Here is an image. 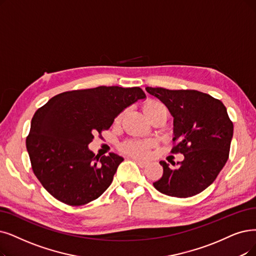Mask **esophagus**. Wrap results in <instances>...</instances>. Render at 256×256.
I'll list each match as a JSON object with an SVG mask.
<instances>
[{"mask_svg": "<svg viewBox=\"0 0 256 256\" xmlns=\"http://www.w3.org/2000/svg\"><path fill=\"white\" fill-rule=\"evenodd\" d=\"M132 160H134V162H136L138 165L140 167H142V168H144V167L147 166V162H145V160H138V158H132Z\"/></svg>", "mask_w": 256, "mask_h": 256, "instance_id": "34e87169", "label": "esophagus"}]
</instances>
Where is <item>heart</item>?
<instances>
[{"label":"heart","instance_id":"1","mask_svg":"<svg viewBox=\"0 0 256 256\" xmlns=\"http://www.w3.org/2000/svg\"><path fill=\"white\" fill-rule=\"evenodd\" d=\"M156 111H165L168 114L166 106L162 104L158 100H149L144 105L145 114H150ZM151 146L150 142H142V140H129L124 142L122 145L120 149L122 152L128 153V154L134 156H147L149 147Z\"/></svg>","mask_w":256,"mask_h":256}]
</instances>
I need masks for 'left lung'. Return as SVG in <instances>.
<instances>
[{
  "mask_svg": "<svg viewBox=\"0 0 256 256\" xmlns=\"http://www.w3.org/2000/svg\"><path fill=\"white\" fill-rule=\"evenodd\" d=\"M173 116L172 153H182L184 160L172 169L160 160L164 172L153 182L162 194L190 198L208 188L228 160L233 136V122L220 100L198 90H169L146 87ZM176 165V162H171Z\"/></svg>",
  "mask_w": 256,
  "mask_h": 256,
  "instance_id": "obj_1",
  "label": "left lung"
}]
</instances>
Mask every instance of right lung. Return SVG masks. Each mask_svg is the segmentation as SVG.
Instances as JSON below:
<instances>
[{
  "mask_svg": "<svg viewBox=\"0 0 256 256\" xmlns=\"http://www.w3.org/2000/svg\"><path fill=\"white\" fill-rule=\"evenodd\" d=\"M145 98L140 87L100 86L60 94L36 111L26 148L34 173L51 196L80 206L107 190L124 158L96 156L88 145L122 110Z\"/></svg>",
  "mask_w": 256,
  "mask_h": 256,
  "instance_id": "right-lung-1",
  "label": "right lung"
}]
</instances>
